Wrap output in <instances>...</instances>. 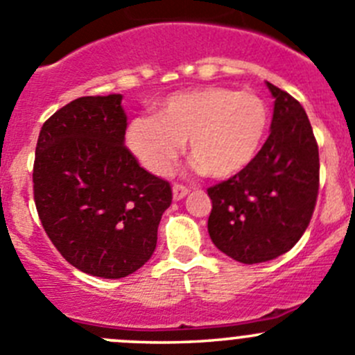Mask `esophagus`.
<instances>
[{"instance_id": "34e87169", "label": "esophagus", "mask_w": 355, "mask_h": 355, "mask_svg": "<svg viewBox=\"0 0 355 355\" xmlns=\"http://www.w3.org/2000/svg\"><path fill=\"white\" fill-rule=\"evenodd\" d=\"M188 191H190V190H188L184 184L174 183V187H172V197H174V200H181V198L187 197Z\"/></svg>"}]
</instances>
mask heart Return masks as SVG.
Instances as JSON below:
<instances>
[{
    "label": "heart",
    "instance_id": "obj_1",
    "mask_svg": "<svg viewBox=\"0 0 355 355\" xmlns=\"http://www.w3.org/2000/svg\"><path fill=\"white\" fill-rule=\"evenodd\" d=\"M268 125L261 97L225 87L175 92L157 116H137L127 127L130 151L155 174H167L190 139V153L212 178H230L254 158Z\"/></svg>",
    "mask_w": 355,
    "mask_h": 355
}]
</instances>
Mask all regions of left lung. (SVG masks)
Returning <instances> with one entry per match:
<instances>
[{"mask_svg":"<svg viewBox=\"0 0 355 355\" xmlns=\"http://www.w3.org/2000/svg\"><path fill=\"white\" fill-rule=\"evenodd\" d=\"M275 99L270 136L254 158L207 190L209 235L235 261L288 252L305 234L319 193V146L302 104L266 83Z\"/></svg>","mask_w":355,"mask_h":355,"instance_id":"left-lung-1","label":"left lung"}]
</instances>
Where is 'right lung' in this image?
<instances>
[{
  "mask_svg": "<svg viewBox=\"0 0 355 355\" xmlns=\"http://www.w3.org/2000/svg\"><path fill=\"white\" fill-rule=\"evenodd\" d=\"M121 96L71 101L43 123L33 191L40 221L62 258L104 279L136 272L157 248L171 183L125 146Z\"/></svg>",
  "mask_w": 355,
  "mask_h": 355,
  "instance_id": "obj_1",
  "label": "right lung"
}]
</instances>
